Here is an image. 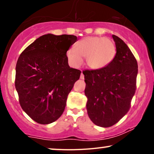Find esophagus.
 Masks as SVG:
<instances>
[{
  "label": "esophagus",
  "mask_w": 154,
  "mask_h": 154,
  "mask_svg": "<svg viewBox=\"0 0 154 154\" xmlns=\"http://www.w3.org/2000/svg\"><path fill=\"white\" fill-rule=\"evenodd\" d=\"M80 79H84V75L82 74V73H81V75H80Z\"/></svg>",
  "instance_id": "1"
}]
</instances>
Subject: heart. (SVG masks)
I'll return each instance as SVG.
<instances>
[{"instance_id":"b5f03b06","label":"heart","mask_w":154,"mask_h":154,"mask_svg":"<svg viewBox=\"0 0 154 154\" xmlns=\"http://www.w3.org/2000/svg\"><path fill=\"white\" fill-rule=\"evenodd\" d=\"M116 54L115 43L110 38L100 36H89L82 38L66 51L69 63L74 67L82 63V58L91 69H100L112 62Z\"/></svg>"}]
</instances>
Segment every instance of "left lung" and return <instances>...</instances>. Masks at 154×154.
Masks as SVG:
<instances>
[{
	"instance_id": "left-lung-1",
	"label": "left lung",
	"mask_w": 154,
	"mask_h": 154,
	"mask_svg": "<svg viewBox=\"0 0 154 154\" xmlns=\"http://www.w3.org/2000/svg\"><path fill=\"white\" fill-rule=\"evenodd\" d=\"M116 54L106 67L85 70L87 110L95 125L109 128L117 123L131 106L136 90L137 63L128 45L113 35Z\"/></svg>"
}]
</instances>
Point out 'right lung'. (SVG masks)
Returning <instances> with one entry per match:
<instances>
[{"mask_svg": "<svg viewBox=\"0 0 154 154\" xmlns=\"http://www.w3.org/2000/svg\"><path fill=\"white\" fill-rule=\"evenodd\" d=\"M77 41L72 35H44L22 51L16 66L15 87L24 112L41 125L57 120L80 70L70 68L66 51Z\"/></svg>", "mask_w": 154, "mask_h": 154, "instance_id": "add662e5", "label": "right lung"}]
</instances>
